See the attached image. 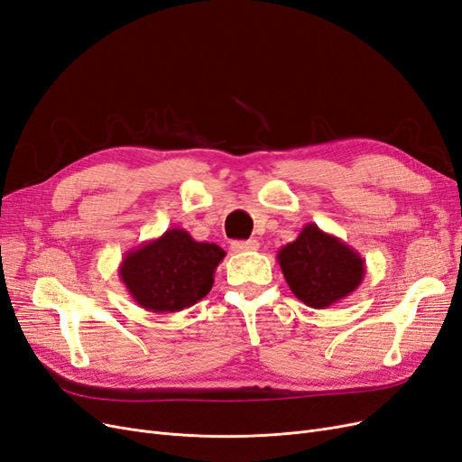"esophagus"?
<instances>
[{"label": "esophagus", "mask_w": 462, "mask_h": 462, "mask_svg": "<svg viewBox=\"0 0 462 462\" xmlns=\"http://www.w3.org/2000/svg\"><path fill=\"white\" fill-rule=\"evenodd\" d=\"M230 249L234 253H247V251H257L259 242L257 240H247V242H232Z\"/></svg>", "instance_id": "34e87169"}]
</instances>
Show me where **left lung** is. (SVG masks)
<instances>
[{
    "label": "left lung",
    "instance_id": "left-lung-1",
    "mask_svg": "<svg viewBox=\"0 0 462 462\" xmlns=\"http://www.w3.org/2000/svg\"><path fill=\"white\" fill-rule=\"evenodd\" d=\"M278 263L289 289L310 309H328L350 297L365 276L360 253L314 222L278 251Z\"/></svg>",
    "mask_w": 462,
    "mask_h": 462
}]
</instances>
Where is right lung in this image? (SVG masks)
Returning a JSON list of instances; mask_svg holds the SVG:
<instances>
[{
	"instance_id": "obj_1",
	"label": "right lung",
	"mask_w": 462,
	"mask_h": 462,
	"mask_svg": "<svg viewBox=\"0 0 462 462\" xmlns=\"http://www.w3.org/2000/svg\"><path fill=\"white\" fill-rule=\"evenodd\" d=\"M225 254L217 244L196 242L184 228H169L131 249L119 264V278L141 309L180 312L211 291Z\"/></svg>"
}]
</instances>
